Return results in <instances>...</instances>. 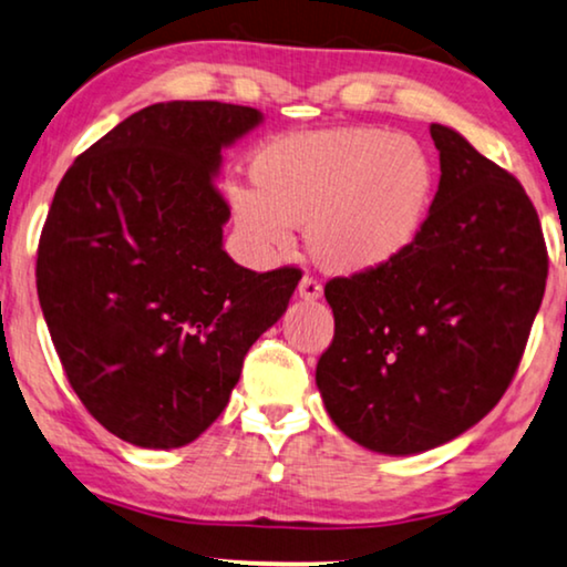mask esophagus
<instances>
[{
	"label": "esophagus",
	"mask_w": 567,
	"mask_h": 567,
	"mask_svg": "<svg viewBox=\"0 0 567 567\" xmlns=\"http://www.w3.org/2000/svg\"><path fill=\"white\" fill-rule=\"evenodd\" d=\"M321 292H323V288H321L319 279H313V277H303V279H300L298 296L303 298V300H319Z\"/></svg>",
	"instance_id": "1"
}]
</instances>
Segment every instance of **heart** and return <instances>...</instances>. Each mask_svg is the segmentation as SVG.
<instances>
[{"mask_svg": "<svg viewBox=\"0 0 567 567\" xmlns=\"http://www.w3.org/2000/svg\"><path fill=\"white\" fill-rule=\"evenodd\" d=\"M251 186H230L240 238L256 254L288 251L308 225V251L331 275H365L410 251L435 199L433 157L410 134L379 126L300 132L264 145Z\"/></svg>", "mask_w": 567, "mask_h": 567, "instance_id": "1", "label": "heart"}]
</instances>
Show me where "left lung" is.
Instances as JSON below:
<instances>
[{
	"instance_id": "1",
	"label": "left lung",
	"mask_w": 567,
	"mask_h": 567,
	"mask_svg": "<svg viewBox=\"0 0 567 567\" xmlns=\"http://www.w3.org/2000/svg\"><path fill=\"white\" fill-rule=\"evenodd\" d=\"M441 181L389 267L331 279L334 342L316 365L329 417L362 449L410 456L485 417L516 373L547 282L537 209L466 137L430 126Z\"/></svg>"
}]
</instances>
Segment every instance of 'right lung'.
I'll return each mask as SVG.
<instances>
[{"instance_id":"1","label":"right lung","mask_w":567,"mask_h":567,"mask_svg":"<svg viewBox=\"0 0 567 567\" xmlns=\"http://www.w3.org/2000/svg\"><path fill=\"white\" fill-rule=\"evenodd\" d=\"M248 105H147L85 150L51 202L35 285L87 412L140 449H181L220 417L244 358L282 319L298 269L251 271L223 248V150Z\"/></svg>"}]
</instances>
